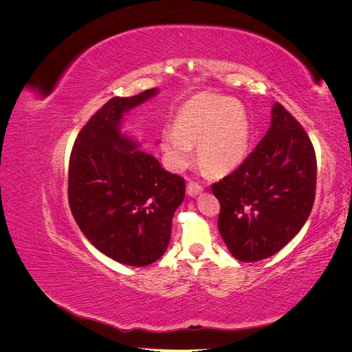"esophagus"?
<instances>
[{"mask_svg": "<svg viewBox=\"0 0 352 352\" xmlns=\"http://www.w3.org/2000/svg\"><path fill=\"white\" fill-rule=\"evenodd\" d=\"M202 190H204V188L198 185L197 182H189L188 186H186V192H188L189 197H197L198 194L202 192Z\"/></svg>", "mask_w": 352, "mask_h": 352, "instance_id": "34e87169", "label": "esophagus"}]
</instances>
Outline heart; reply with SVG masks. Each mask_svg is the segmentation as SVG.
<instances>
[{
	"label": "heart",
	"mask_w": 352,
	"mask_h": 352,
	"mask_svg": "<svg viewBox=\"0 0 352 352\" xmlns=\"http://www.w3.org/2000/svg\"><path fill=\"white\" fill-rule=\"evenodd\" d=\"M251 124L242 105L214 94H197L182 104L175 117V131L163 133V150L175 168L188 166L192 146L210 175L235 170L247 157Z\"/></svg>",
	"instance_id": "b5f03b06"
}]
</instances>
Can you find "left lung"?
Segmentation results:
<instances>
[{"mask_svg": "<svg viewBox=\"0 0 352 352\" xmlns=\"http://www.w3.org/2000/svg\"><path fill=\"white\" fill-rule=\"evenodd\" d=\"M316 179L310 138L276 102L260 144L235 172L211 186L220 202V235L233 257L252 263L280 251L310 216Z\"/></svg>", "mask_w": 352, "mask_h": 352, "instance_id": "left-lung-1", "label": "left lung"}]
</instances>
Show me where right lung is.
I'll use <instances>...</instances> for the list:
<instances>
[{
    "label": "right lung",
    "instance_id": "obj_1",
    "mask_svg": "<svg viewBox=\"0 0 352 352\" xmlns=\"http://www.w3.org/2000/svg\"><path fill=\"white\" fill-rule=\"evenodd\" d=\"M157 92L105 102L82 127L69 163V206L82 233L107 257L133 267L166 252L173 214L185 198L184 177L120 132L124 113Z\"/></svg>",
    "mask_w": 352,
    "mask_h": 352
}]
</instances>
